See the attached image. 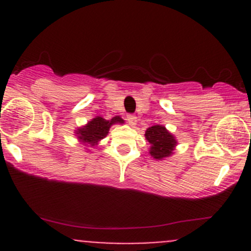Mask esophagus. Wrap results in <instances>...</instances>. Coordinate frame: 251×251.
I'll list each match as a JSON object with an SVG mask.
<instances>
[{
    "mask_svg": "<svg viewBox=\"0 0 251 251\" xmlns=\"http://www.w3.org/2000/svg\"><path fill=\"white\" fill-rule=\"evenodd\" d=\"M126 120H127V123L130 124L131 126H135L136 124H137V118H136L135 115H131V114H128V115L126 116Z\"/></svg>",
    "mask_w": 251,
    "mask_h": 251,
    "instance_id": "obj_1",
    "label": "esophagus"
}]
</instances>
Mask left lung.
<instances>
[{"mask_svg": "<svg viewBox=\"0 0 251 251\" xmlns=\"http://www.w3.org/2000/svg\"><path fill=\"white\" fill-rule=\"evenodd\" d=\"M149 143V155L155 160H164L174 154L177 146L176 137L164 125H154L144 133Z\"/></svg>", "mask_w": 251, "mask_h": 251, "instance_id": "left-lung-1", "label": "left lung"}]
</instances>
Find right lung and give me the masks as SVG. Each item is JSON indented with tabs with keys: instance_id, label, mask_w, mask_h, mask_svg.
<instances>
[{
	"instance_id": "right-lung-1",
	"label": "right lung",
	"mask_w": 251,
	"mask_h": 251,
	"mask_svg": "<svg viewBox=\"0 0 251 251\" xmlns=\"http://www.w3.org/2000/svg\"><path fill=\"white\" fill-rule=\"evenodd\" d=\"M124 123H125L124 119L118 115L111 118L110 120H105L102 116H96L87 121L86 125L77 127L74 133L81 144H83L85 147H95L96 144H98V142L107 137L111 126L115 124ZM86 151H90V149H86Z\"/></svg>"
}]
</instances>
